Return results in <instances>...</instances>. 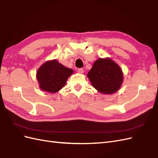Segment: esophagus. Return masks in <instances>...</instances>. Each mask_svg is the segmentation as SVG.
I'll use <instances>...</instances> for the list:
<instances>
[{
    "label": "esophagus",
    "instance_id": "1",
    "mask_svg": "<svg viewBox=\"0 0 158 158\" xmlns=\"http://www.w3.org/2000/svg\"><path fill=\"white\" fill-rule=\"evenodd\" d=\"M77 71H78V73H83L84 72V70L82 68H79L77 69Z\"/></svg>",
    "mask_w": 158,
    "mask_h": 158
}]
</instances>
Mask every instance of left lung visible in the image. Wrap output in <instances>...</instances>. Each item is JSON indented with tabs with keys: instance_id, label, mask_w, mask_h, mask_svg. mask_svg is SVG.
<instances>
[{
	"instance_id": "left-lung-1",
	"label": "left lung",
	"mask_w": 158,
	"mask_h": 158,
	"mask_svg": "<svg viewBox=\"0 0 158 158\" xmlns=\"http://www.w3.org/2000/svg\"><path fill=\"white\" fill-rule=\"evenodd\" d=\"M92 85L102 94H111L118 91L123 82L121 68L110 59H99L88 72Z\"/></svg>"
}]
</instances>
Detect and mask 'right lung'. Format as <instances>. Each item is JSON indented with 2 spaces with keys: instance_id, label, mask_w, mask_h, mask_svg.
Returning <instances> with one entry per match:
<instances>
[{
  "instance_id": "add662e5",
  "label": "right lung",
  "mask_w": 158,
  "mask_h": 158,
  "mask_svg": "<svg viewBox=\"0 0 158 158\" xmlns=\"http://www.w3.org/2000/svg\"><path fill=\"white\" fill-rule=\"evenodd\" d=\"M73 72L71 69L63 66L56 60L46 62L37 73L40 88L51 94L57 92L64 86Z\"/></svg>"
}]
</instances>
